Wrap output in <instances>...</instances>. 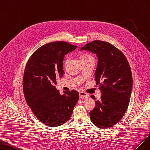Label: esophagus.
<instances>
[{
  "label": "esophagus",
  "mask_w": 150,
  "mask_h": 150,
  "mask_svg": "<svg viewBox=\"0 0 150 150\" xmlns=\"http://www.w3.org/2000/svg\"><path fill=\"white\" fill-rule=\"evenodd\" d=\"M79 96L80 99H85L88 97V94L84 92H79Z\"/></svg>",
  "instance_id": "34e87169"
}]
</instances>
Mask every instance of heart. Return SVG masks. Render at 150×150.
I'll use <instances>...</instances> for the list:
<instances>
[{
	"label": "heart",
	"mask_w": 150,
	"mask_h": 150,
	"mask_svg": "<svg viewBox=\"0 0 150 150\" xmlns=\"http://www.w3.org/2000/svg\"><path fill=\"white\" fill-rule=\"evenodd\" d=\"M82 61H85V60H90V59H94L93 57L92 56V54H88V53H85L82 54ZM70 61V57H67L65 58V60H64V65L67 66V64Z\"/></svg>",
	"instance_id": "b5f03b06"
}]
</instances>
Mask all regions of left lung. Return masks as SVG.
<instances>
[{
	"label": "left lung",
	"instance_id": "left-lung-1",
	"mask_svg": "<svg viewBox=\"0 0 150 150\" xmlns=\"http://www.w3.org/2000/svg\"><path fill=\"white\" fill-rule=\"evenodd\" d=\"M81 50H88L98 57L95 80L102 96L90 112L91 120L99 128L110 127L121 120L129 105L132 87L129 64L120 50L106 41H93Z\"/></svg>",
	"mask_w": 150,
	"mask_h": 150
}]
</instances>
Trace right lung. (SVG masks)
I'll return each instance as SVG.
<instances>
[{
  "instance_id": "obj_1",
  "label": "right lung",
  "mask_w": 150,
  "mask_h": 150,
  "mask_svg": "<svg viewBox=\"0 0 150 150\" xmlns=\"http://www.w3.org/2000/svg\"><path fill=\"white\" fill-rule=\"evenodd\" d=\"M77 46L65 41L51 42L36 50L25 65L23 87L25 100L36 117L45 125L59 126L69 120L79 98L75 90L60 95L55 88L63 76L65 55Z\"/></svg>"
}]
</instances>
